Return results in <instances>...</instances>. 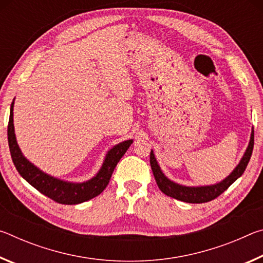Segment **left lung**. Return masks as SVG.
Listing matches in <instances>:
<instances>
[{
	"label": "left lung",
	"instance_id": "1",
	"mask_svg": "<svg viewBox=\"0 0 263 263\" xmlns=\"http://www.w3.org/2000/svg\"><path fill=\"white\" fill-rule=\"evenodd\" d=\"M253 147H254V130H252L251 140H249L248 147L246 149V152H245L242 159L240 160L238 166L234 168V171L231 173L225 180H222L221 182H219V183H216L212 185L185 186V185L177 184L175 182L167 179L161 169H160L157 159L154 157L153 151H151L149 162H151V168H152L153 175L155 177V181H157L159 189L161 190L164 195L186 203H194V204L205 203L217 198L218 196L224 193V191L228 189L235 180L239 179V177L243 174L245 169H246L247 164L249 162V159L252 157Z\"/></svg>",
	"mask_w": 263,
	"mask_h": 263
}]
</instances>
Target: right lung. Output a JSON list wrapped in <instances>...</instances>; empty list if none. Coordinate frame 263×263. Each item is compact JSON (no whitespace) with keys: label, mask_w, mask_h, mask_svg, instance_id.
<instances>
[{"label":"right lung","mask_w":263,"mask_h":263,"mask_svg":"<svg viewBox=\"0 0 263 263\" xmlns=\"http://www.w3.org/2000/svg\"><path fill=\"white\" fill-rule=\"evenodd\" d=\"M12 110H14V102L11 103L10 117H9L8 124V142L12 162H14L17 172L39 193L60 204L73 205V204L89 201V199L100 195L109 184L115 167L117 166L119 160L125 154L133 141L132 139L125 140L114 146L106 154L100 172L91 180L83 182V183H72V182L61 181L45 174L41 169L31 163L29 160H26L24 155L22 154L16 141Z\"/></svg>","instance_id":"1"}]
</instances>
